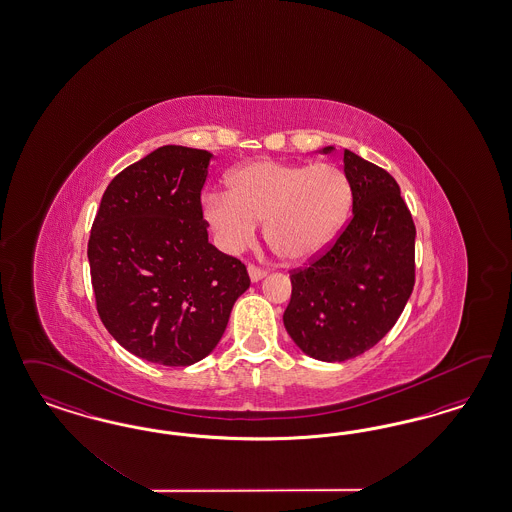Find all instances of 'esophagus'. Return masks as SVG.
<instances>
[{"mask_svg": "<svg viewBox=\"0 0 512 512\" xmlns=\"http://www.w3.org/2000/svg\"><path fill=\"white\" fill-rule=\"evenodd\" d=\"M248 272L251 281H259V279H263L266 276V270L261 268V266H257V264H249Z\"/></svg>", "mask_w": 512, "mask_h": 512, "instance_id": "34e87169", "label": "esophagus"}]
</instances>
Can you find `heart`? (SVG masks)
<instances>
[{
	"label": "heart",
	"instance_id": "b5f03b06",
	"mask_svg": "<svg viewBox=\"0 0 512 512\" xmlns=\"http://www.w3.org/2000/svg\"><path fill=\"white\" fill-rule=\"evenodd\" d=\"M227 193L204 201V219L221 248L236 253L266 221V240L279 257L306 261L336 238L349 204L351 186L334 165H296L274 159L248 163L227 178Z\"/></svg>",
	"mask_w": 512,
	"mask_h": 512
}]
</instances>
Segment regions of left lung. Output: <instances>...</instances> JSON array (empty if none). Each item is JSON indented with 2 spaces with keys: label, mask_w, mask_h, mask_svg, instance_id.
Returning a JSON list of instances; mask_svg holds the SVG:
<instances>
[{
  "label": "left lung",
  "mask_w": 512,
  "mask_h": 512,
  "mask_svg": "<svg viewBox=\"0 0 512 512\" xmlns=\"http://www.w3.org/2000/svg\"><path fill=\"white\" fill-rule=\"evenodd\" d=\"M332 152V146L323 148ZM353 216L336 240L291 270L283 325L310 357L343 362L383 340L415 285V223L398 182L343 150Z\"/></svg>",
  "instance_id": "obj_1"
}]
</instances>
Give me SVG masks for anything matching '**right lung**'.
I'll list each match as a JSON object with an SVG mask.
<instances>
[{
  "label": "right lung",
  "instance_id": "obj_1",
  "mask_svg": "<svg viewBox=\"0 0 512 512\" xmlns=\"http://www.w3.org/2000/svg\"><path fill=\"white\" fill-rule=\"evenodd\" d=\"M212 154L161 146L116 174L88 240L97 313L129 353L189 366L221 340L249 274L208 242L201 191Z\"/></svg>",
  "mask_w": 512,
  "mask_h": 512
}]
</instances>
